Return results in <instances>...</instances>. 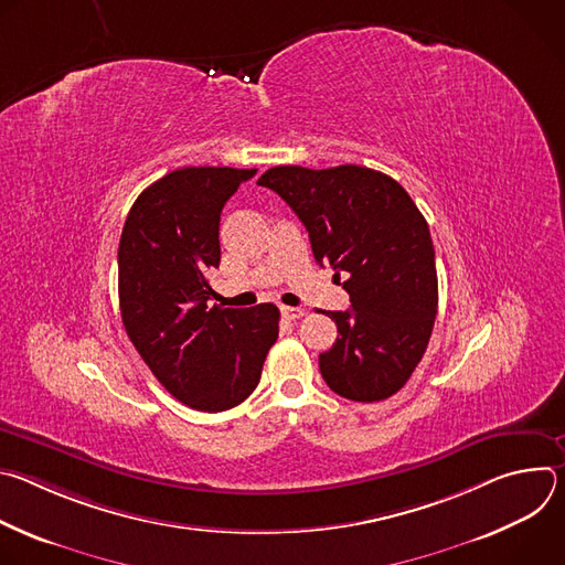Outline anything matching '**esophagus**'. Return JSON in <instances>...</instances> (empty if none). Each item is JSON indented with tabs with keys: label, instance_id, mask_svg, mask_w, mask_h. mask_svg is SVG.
Wrapping results in <instances>:
<instances>
[{
	"label": "esophagus",
	"instance_id": "esophagus-1",
	"mask_svg": "<svg viewBox=\"0 0 565 565\" xmlns=\"http://www.w3.org/2000/svg\"><path fill=\"white\" fill-rule=\"evenodd\" d=\"M281 315H284L286 319L295 321V319L303 317V308H297V306H281Z\"/></svg>",
	"mask_w": 565,
	"mask_h": 565
}]
</instances>
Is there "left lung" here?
<instances>
[{
  "label": "left lung",
  "instance_id": "obj_1",
  "mask_svg": "<svg viewBox=\"0 0 565 565\" xmlns=\"http://www.w3.org/2000/svg\"><path fill=\"white\" fill-rule=\"evenodd\" d=\"M257 185L277 192L308 230L315 262L347 277L349 310H329L340 338L319 371L342 397L380 402L407 384L438 312V277L425 216L391 177L340 166H279Z\"/></svg>",
  "mask_w": 565,
  "mask_h": 565
}]
</instances>
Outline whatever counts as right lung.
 <instances>
[{
	"label": "right lung",
	"mask_w": 565,
	"mask_h": 565,
	"mask_svg": "<svg viewBox=\"0 0 565 565\" xmlns=\"http://www.w3.org/2000/svg\"><path fill=\"white\" fill-rule=\"evenodd\" d=\"M257 170L183 168L134 201L118 246L125 331L179 402L196 412L241 405L259 384L279 335L275 303L207 306V273L218 268L225 201Z\"/></svg>",
	"instance_id": "add662e5"
}]
</instances>
